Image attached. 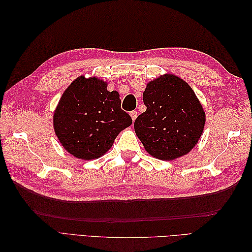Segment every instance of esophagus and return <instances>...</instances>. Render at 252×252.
Returning <instances> with one entry per match:
<instances>
[{
  "instance_id": "34e87169",
  "label": "esophagus",
  "mask_w": 252,
  "mask_h": 252,
  "mask_svg": "<svg viewBox=\"0 0 252 252\" xmlns=\"http://www.w3.org/2000/svg\"><path fill=\"white\" fill-rule=\"evenodd\" d=\"M130 117H131L132 121L134 122L135 119H136V117H138V112H136V111H131V112H130Z\"/></svg>"
}]
</instances>
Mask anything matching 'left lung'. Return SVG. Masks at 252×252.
Returning <instances> with one entry per match:
<instances>
[{
  "mask_svg": "<svg viewBox=\"0 0 252 252\" xmlns=\"http://www.w3.org/2000/svg\"><path fill=\"white\" fill-rule=\"evenodd\" d=\"M143 101L147 109L136 118L134 130L145 150L163 161L187 155L206 120L192 88L177 75L164 74L147 84Z\"/></svg>",
  "mask_w": 252,
  "mask_h": 252,
  "instance_id": "1",
  "label": "left lung"
}]
</instances>
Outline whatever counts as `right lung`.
<instances>
[{"label": "right lung", "mask_w": 252, "mask_h": 252, "mask_svg": "<svg viewBox=\"0 0 252 252\" xmlns=\"http://www.w3.org/2000/svg\"><path fill=\"white\" fill-rule=\"evenodd\" d=\"M132 124L121 109L118 91L107 83L81 75L64 91L53 113V128L62 146L81 159L105 155L123 129Z\"/></svg>", "instance_id": "obj_1"}]
</instances>
